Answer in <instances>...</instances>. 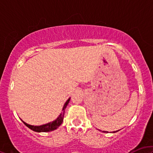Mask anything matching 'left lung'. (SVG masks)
<instances>
[{
  "label": "left lung",
  "instance_id": "obj_1",
  "mask_svg": "<svg viewBox=\"0 0 153 153\" xmlns=\"http://www.w3.org/2000/svg\"><path fill=\"white\" fill-rule=\"evenodd\" d=\"M103 132H108V131H103Z\"/></svg>",
  "mask_w": 153,
  "mask_h": 153
}]
</instances>
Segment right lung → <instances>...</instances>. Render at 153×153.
Listing matches in <instances>:
<instances>
[{"label":"right lung","instance_id":"right-lung-1","mask_svg":"<svg viewBox=\"0 0 153 153\" xmlns=\"http://www.w3.org/2000/svg\"><path fill=\"white\" fill-rule=\"evenodd\" d=\"M70 99H68V101H66V103H65L64 106H63V108H62L63 111L62 112V114H61L58 118L56 119V120H54V122H50V123H48V124H44V125H42V126L29 125V124H26V123L23 122V121L22 122L24 124H25L26 127H29V129H31V130L36 131V132H41V131H43V132H47V131H53V130H54V129H57V127H59V126H60V124L62 123L63 118H64V114H65V109L67 105H68V103H69Z\"/></svg>","mask_w":153,"mask_h":153}]
</instances>
